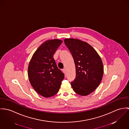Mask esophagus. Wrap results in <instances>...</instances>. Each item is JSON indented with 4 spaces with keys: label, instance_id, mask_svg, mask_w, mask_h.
Listing matches in <instances>:
<instances>
[{
    "label": "esophagus",
    "instance_id": "34e87169",
    "mask_svg": "<svg viewBox=\"0 0 129 129\" xmlns=\"http://www.w3.org/2000/svg\"><path fill=\"white\" fill-rule=\"evenodd\" d=\"M63 72L65 74L66 73V70L65 69H63Z\"/></svg>",
    "mask_w": 129,
    "mask_h": 129
}]
</instances>
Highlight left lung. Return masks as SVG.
Wrapping results in <instances>:
<instances>
[{"label": "left lung", "mask_w": 129, "mask_h": 129, "mask_svg": "<svg viewBox=\"0 0 129 129\" xmlns=\"http://www.w3.org/2000/svg\"><path fill=\"white\" fill-rule=\"evenodd\" d=\"M64 43L71 53L76 67V78L71 85L77 94L87 95L100 84L103 75L102 60L94 48L86 42L66 39Z\"/></svg>", "instance_id": "obj_1"}]
</instances>
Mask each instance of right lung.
Returning <instances> with one entry per match:
<instances>
[{
    "label": "right lung",
    "instance_id": "add662e5",
    "mask_svg": "<svg viewBox=\"0 0 129 129\" xmlns=\"http://www.w3.org/2000/svg\"><path fill=\"white\" fill-rule=\"evenodd\" d=\"M62 43L57 39L46 41L36 51L29 63V82L35 90L45 98L57 93L65 77L53 58Z\"/></svg>",
    "mask_w": 129,
    "mask_h": 129
}]
</instances>
